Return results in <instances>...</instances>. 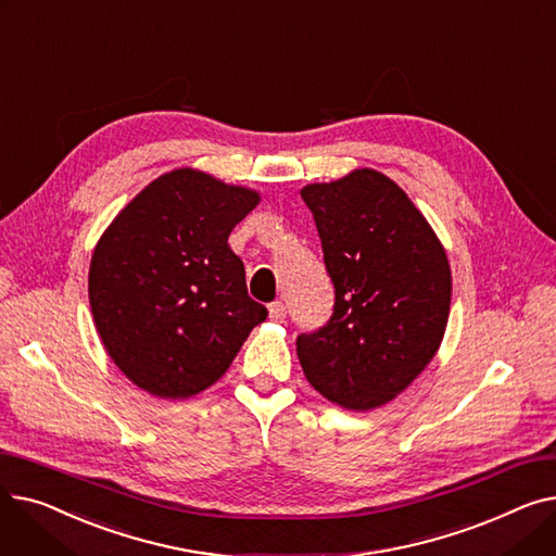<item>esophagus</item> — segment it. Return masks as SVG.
Segmentation results:
<instances>
[{
    "mask_svg": "<svg viewBox=\"0 0 556 556\" xmlns=\"http://www.w3.org/2000/svg\"><path fill=\"white\" fill-rule=\"evenodd\" d=\"M268 313H270L273 323H283V317H286V306H283V302H273V304L268 306Z\"/></svg>",
    "mask_w": 556,
    "mask_h": 556,
    "instance_id": "obj_1",
    "label": "esophagus"
}]
</instances>
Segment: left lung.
Segmentation results:
<instances>
[{
	"mask_svg": "<svg viewBox=\"0 0 556 556\" xmlns=\"http://www.w3.org/2000/svg\"><path fill=\"white\" fill-rule=\"evenodd\" d=\"M336 288L329 323L298 336L306 381L346 410L401 394L437 354L451 311L446 250L388 175L356 168L302 189Z\"/></svg>",
	"mask_w": 556,
	"mask_h": 556,
	"instance_id": "obj_1",
	"label": "left lung"
}]
</instances>
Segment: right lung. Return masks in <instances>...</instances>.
I'll return each instance as SVG.
<instances>
[{
  "label": "right lung",
  "instance_id": "add662e5",
  "mask_svg": "<svg viewBox=\"0 0 556 556\" xmlns=\"http://www.w3.org/2000/svg\"><path fill=\"white\" fill-rule=\"evenodd\" d=\"M258 193L193 168L139 191L99 239L90 306L105 352L160 399L214 386L268 311L248 295L227 239Z\"/></svg>",
  "mask_w": 556,
  "mask_h": 556
}]
</instances>
